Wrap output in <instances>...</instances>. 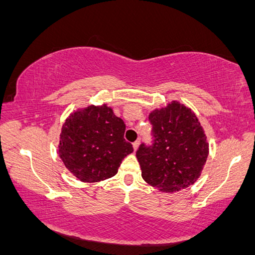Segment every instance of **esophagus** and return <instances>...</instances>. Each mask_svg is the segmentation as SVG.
I'll list each match as a JSON object with an SVG mask.
<instances>
[{
  "label": "esophagus",
  "instance_id": "1",
  "mask_svg": "<svg viewBox=\"0 0 255 255\" xmlns=\"http://www.w3.org/2000/svg\"><path fill=\"white\" fill-rule=\"evenodd\" d=\"M138 144H139L138 140H136V142L132 143V147H134V151H137V149H138Z\"/></svg>",
  "mask_w": 255,
  "mask_h": 255
}]
</instances>
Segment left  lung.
<instances>
[{
  "mask_svg": "<svg viewBox=\"0 0 255 255\" xmlns=\"http://www.w3.org/2000/svg\"><path fill=\"white\" fill-rule=\"evenodd\" d=\"M153 144L142 143L136 158L147 184L176 192L198 180L208 157L203 127L191 109L173 101L150 113Z\"/></svg>",
  "mask_w": 255,
  "mask_h": 255,
  "instance_id": "1",
  "label": "left lung"
}]
</instances>
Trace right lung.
<instances>
[{
  "label": "right lung",
  "instance_id": "right-lung-1",
  "mask_svg": "<svg viewBox=\"0 0 255 255\" xmlns=\"http://www.w3.org/2000/svg\"><path fill=\"white\" fill-rule=\"evenodd\" d=\"M126 125L106 104L89 105L71 113L62 127L58 154L82 182L115 176L121 161L134 149L124 138Z\"/></svg>",
  "mask_w": 255,
  "mask_h": 255
}]
</instances>
